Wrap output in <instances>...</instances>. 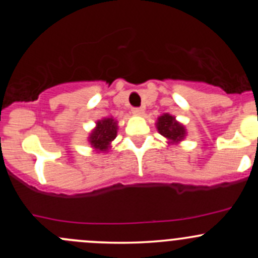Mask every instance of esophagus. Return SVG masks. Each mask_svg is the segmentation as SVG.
I'll use <instances>...</instances> for the list:
<instances>
[{"instance_id": "obj_1", "label": "esophagus", "mask_w": 258, "mask_h": 258, "mask_svg": "<svg viewBox=\"0 0 258 258\" xmlns=\"http://www.w3.org/2000/svg\"><path fill=\"white\" fill-rule=\"evenodd\" d=\"M132 112L136 114V116H142V114H144V108L136 107V108H134V110H132Z\"/></svg>"}]
</instances>
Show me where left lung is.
<instances>
[{"instance_id": "8db88e82", "label": "left lung", "mask_w": 258, "mask_h": 258, "mask_svg": "<svg viewBox=\"0 0 258 258\" xmlns=\"http://www.w3.org/2000/svg\"><path fill=\"white\" fill-rule=\"evenodd\" d=\"M156 127L158 134L162 135L170 145H178L179 142L183 141L187 135L186 127L170 113H163L162 116L158 117Z\"/></svg>"}]
</instances>
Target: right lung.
Segmentation results:
<instances>
[{"mask_svg": "<svg viewBox=\"0 0 258 258\" xmlns=\"http://www.w3.org/2000/svg\"><path fill=\"white\" fill-rule=\"evenodd\" d=\"M117 130H118V121H116L112 116L98 119L95 128L87 137L88 144L96 152H108V148H111V144L117 136Z\"/></svg>", "mask_w": 258, "mask_h": 258, "instance_id": "add662e5", "label": "right lung"}]
</instances>
